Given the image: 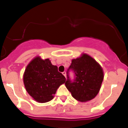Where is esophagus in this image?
<instances>
[{"mask_svg": "<svg viewBox=\"0 0 128 128\" xmlns=\"http://www.w3.org/2000/svg\"><path fill=\"white\" fill-rule=\"evenodd\" d=\"M62 75H64V76H65V77H66V72H62Z\"/></svg>", "mask_w": 128, "mask_h": 128, "instance_id": "34e87169", "label": "esophagus"}]
</instances>
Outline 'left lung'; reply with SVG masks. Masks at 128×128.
Listing matches in <instances>:
<instances>
[{
    "mask_svg": "<svg viewBox=\"0 0 128 128\" xmlns=\"http://www.w3.org/2000/svg\"><path fill=\"white\" fill-rule=\"evenodd\" d=\"M72 70L75 78L72 82L68 76L65 83L75 99L80 102L91 100L96 96L100 91L104 79L102 67L93 58L83 53L80 57L72 59L68 69Z\"/></svg>",
    "mask_w": 128,
    "mask_h": 128,
    "instance_id": "left-lung-1",
    "label": "left lung"
}]
</instances>
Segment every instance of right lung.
Returning <instances> with one entry per match:
<instances>
[{"mask_svg":"<svg viewBox=\"0 0 128 128\" xmlns=\"http://www.w3.org/2000/svg\"><path fill=\"white\" fill-rule=\"evenodd\" d=\"M23 81L29 95L38 102L45 103L53 99L66 78L49 58L43 60L38 56L26 66Z\"/></svg>","mask_w":128,"mask_h":128,"instance_id":"1","label":"right lung"}]
</instances>
